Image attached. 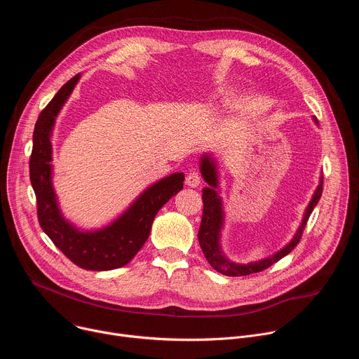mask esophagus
<instances>
[{
    "mask_svg": "<svg viewBox=\"0 0 359 359\" xmlns=\"http://www.w3.org/2000/svg\"><path fill=\"white\" fill-rule=\"evenodd\" d=\"M186 184L190 187H197L200 184V175L197 172H191L186 176Z\"/></svg>",
    "mask_w": 359,
    "mask_h": 359,
    "instance_id": "34e87169",
    "label": "esophagus"
}]
</instances>
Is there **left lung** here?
<instances>
[{
    "instance_id": "left-lung-1",
    "label": "left lung",
    "mask_w": 359,
    "mask_h": 359,
    "mask_svg": "<svg viewBox=\"0 0 359 359\" xmlns=\"http://www.w3.org/2000/svg\"><path fill=\"white\" fill-rule=\"evenodd\" d=\"M313 121L316 125H318V121L316 116H313ZM200 173L209 186L203 189V217L198 229V243L201 247V251L204 257L209 262V264L223 276L229 277H240V276H248L252 273H259L283 257L290 254L294 247L298 244L302 230L305 229L306 222H309L310 215L313 213L314 208L317 206L318 200L323 194V177H320V183L309 203V206L305 209L304 217L301 220V224L298 230L295 231L294 237L290 240L288 244H285L283 248H280L277 252H274L270 257L262 259L259 262H251L247 264L234 263L227 259L222 248V230L224 226V209H223V198L220 196V187H219V172H217V163L216 159L212 156V153H203L200 158Z\"/></svg>"
}]
</instances>
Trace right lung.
I'll return each instance as SVG.
<instances>
[{
	"instance_id": "right-lung-1",
	"label": "right lung",
	"mask_w": 359,
	"mask_h": 359,
	"mask_svg": "<svg viewBox=\"0 0 359 359\" xmlns=\"http://www.w3.org/2000/svg\"><path fill=\"white\" fill-rule=\"evenodd\" d=\"M81 75L68 81L39 114L34 129L29 179L36 196L38 220L43 233L83 270L109 271L126 266L146 243L151 223L165 204L183 189L184 175L172 173L142 191L130 206L108 226L83 230L67 220L53 184L50 136L65 102Z\"/></svg>"
}]
</instances>
